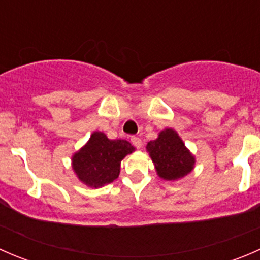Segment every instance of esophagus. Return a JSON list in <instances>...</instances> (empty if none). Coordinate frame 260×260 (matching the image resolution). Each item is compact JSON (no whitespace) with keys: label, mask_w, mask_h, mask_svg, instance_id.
<instances>
[{"label":"esophagus","mask_w":260,"mask_h":260,"mask_svg":"<svg viewBox=\"0 0 260 260\" xmlns=\"http://www.w3.org/2000/svg\"><path fill=\"white\" fill-rule=\"evenodd\" d=\"M131 142H132V145L135 146L136 148H141V147H142V141L138 137H132L131 138Z\"/></svg>","instance_id":"esophagus-1"}]
</instances>
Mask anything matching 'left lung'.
Returning a JSON list of instances; mask_svg holds the SVG:
<instances>
[{
    "instance_id": "1",
    "label": "left lung",
    "mask_w": 260,
    "mask_h": 260,
    "mask_svg": "<svg viewBox=\"0 0 260 260\" xmlns=\"http://www.w3.org/2000/svg\"><path fill=\"white\" fill-rule=\"evenodd\" d=\"M146 149L157 175L166 181L182 179L195 167V156L172 128L161 131L156 140L147 143Z\"/></svg>"
}]
</instances>
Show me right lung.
Returning a JSON list of instances; mask_svg holds the SVG:
<instances>
[{
	"label": "right lung",
	"instance_id": "add662e5",
	"mask_svg": "<svg viewBox=\"0 0 260 260\" xmlns=\"http://www.w3.org/2000/svg\"><path fill=\"white\" fill-rule=\"evenodd\" d=\"M135 149L128 141L109 140L106 133L95 131L72 156V167L81 183L99 188L119 176L120 162Z\"/></svg>",
	"mask_w": 260,
	"mask_h": 260
}]
</instances>
